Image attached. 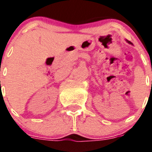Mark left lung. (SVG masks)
I'll list each match as a JSON object with an SVG mask.
<instances>
[{"label":"left lung","mask_w":152,"mask_h":152,"mask_svg":"<svg viewBox=\"0 0 152 152\" xmlns=\"http://www.w3.org/2000/svg\"><path fill=\"white\" fill-rule=\"evenodd\" d=\"M126 42H128V43H129V44H131V45H133L132 43H131V42H130V41H128V40H126Z\"/></svg>","instance_id":"left-lung-1"}]
</instances>
